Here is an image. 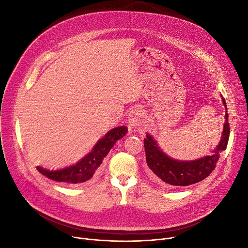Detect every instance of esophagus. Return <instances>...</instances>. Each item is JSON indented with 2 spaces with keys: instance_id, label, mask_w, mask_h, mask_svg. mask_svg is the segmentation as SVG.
<instances>
[{
  "instance_id": "obj_1",
  "label": "esophagus",
  "mask_w": 248,
  "mask_h": 248,
  "mask_svg": "<svg viewBox=\"0 0 248 248\" xmlns=\"http://www.w3.org/2000/svg\"><path fill=\"white\" fill-rule=\"evenodd\" d=\"M128 122L132 126H138L142 124V111L140 108L133 109L128 116Z\"/></svg>"
}]
</instances>
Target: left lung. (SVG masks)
Returning <instances> with one entry per match:
<instances>
[{
    "mask_svg": "<svg viewBox=\"0 0 248 248\" xmlns=\"http://www.w3.org/2000/svg\"><path fill=\"white\" fill-rule=\"evenodd\" d=\"M222 100L227 110L223 97ZM225 120L223 136L216 150L211 155H206L205 158L196 161L182 162L169 158L160 150L155 140L150 135H147V138L144 140V146L152 178L163 186H189L207 178L215 169L220 157V152L226 150L228 144L230 127L227 111Z\"/></svg>",
    "mask_w": 248,
    "mask_h": 248,
    "instance_id": "obj_1",
    "label": "left lung"
}]
</instances>
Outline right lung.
Wrapping results in <instances>:
<instances>
[{
    "instance_id": "add662e5",
    "label": "right lung",
    "mask_w": 248,
    "mask_h": 248,
    "mask_svg": "<svg viewBox=\"0 0 248 248\" xmlns=\"http://www.w3.org/2000/svg\"><path fill=\"white\" fill-rule=\"evenodd\" d=\"M127 132L125 126H119L112 128L101 140L97 141L87 155L77 164L64 168L62 170L49 171L41 167H37V170L47 178L57 182H64L68 184H80L88 181L98 174L99 166L102 160L107 157L110 149L117 140L122 139Z\"/></svg>"
}]
</instances>
